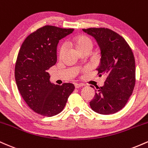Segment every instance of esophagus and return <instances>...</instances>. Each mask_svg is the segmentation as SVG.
<instances>
[{
    "label": "esophagus",
    "mask_w": 148,
    "mask_h": 148,
    "mask_svg": "<svg viewBox=\"0 0 148 148\" xmlns=\"http://www.w3.org/2000/svg\"><path fill=\"white\" fill-rule=\"evenodd\" d=\"M74 86H75V88H79L82 87L83 85L80 84H74Z\"/></svg>",
    "instance_id": "obj_1"
}]
</instances>
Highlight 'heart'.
<instances>
[{"label": "heart", "mask_w": 148, "mask_h": 148, "mask_svg": "<svg viewBox=\"0 0 148 148\" xmlns=\"http://www.w3.org/2000/svg\"><path fill=\"white\" fill-rule=\"evenodd\" d=\"M73 44L75 46V47L79 51V52H81V51H84L85 49H92V42L91 41L89 37L85 36V35H79V36L74 37L73 40ZM64 50V46H61L59 51V53L61 56L63 53Z\"/></svg>", "instance_id": "obj_1"}]
</instances>
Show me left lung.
<instances>
[{
  "instance_id": "obj_1",
  "label": "left lung",
  "mask_w": 148,
  "mask_h": 148,
  "mask_svg": "<svg viewBox=\"0 0 148 148\" xmlns=\"http://www.w3.org/2000/svg\"><path fill=\"white\" fill-rule=\"evenodd\" d=\"M83 31L97 42L101 58L97 69L100 76H106L104 85L97 87L90 106L99 114H113L125 106L133 92L136 82L133 52L125 39L113 30L91 28Z\"/></svg>"
}]
</instances>
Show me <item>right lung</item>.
I'll return each mask as SVG.
<instances>
[{
	"mask_svg": "<svg viewBox=\"0 0 148 148\" xmlns=\"http://www.w3.org/2000/svg\"><path fill=\"white\" fill-rule=\"evenodd\" d=\"M74 29L45 25L25 38L18 53L14 76L20 94L38 114L51 117L63 110L74 90L70 83H51L48 69L56 63L59 40Z\"/></svg>",
	"mask_w": 148,
	"mask_h": 148,
	"instance_id": "add662e5",
	"label": "right lung"
}]
</instances>
